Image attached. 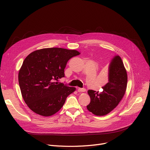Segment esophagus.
<instances>
[{
  "mask_svg": "<svg viewBox=\"0 0 150 150\" xmlns=\"http://www.w3.org/2000/svg\"><path fill=\"white\" fill-rule=\"evenodd\" d=\"M78 92H85L86 91V89L85 88H79L78 89Z\"/></svg>",
  "mask_w": 150,
  "mask_h": 150,
  "instance_id": "34e87169",
  "label": "esophagus"
}]
</instances>
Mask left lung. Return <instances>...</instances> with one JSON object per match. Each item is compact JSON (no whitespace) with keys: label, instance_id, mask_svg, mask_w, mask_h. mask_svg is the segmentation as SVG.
Here are the masks:
<instances>
[{"label":"left lung","instance_id":"1","mask_svg":"<svg viewBox=\"0 0 150 150\" xmlns=\"http://www.w3.org/2000/svg\"><path fill=\"white\" fill-rule=\"evenodd\" d=\"M108 83L102 87L99 93L89 90L91 98L87 109L97 116L108 114L119 104L125 94L127 87V72L119 56L112 59L109 66Z\"/></svg>","mask_w":150,"mask_h":150}]
</instances>
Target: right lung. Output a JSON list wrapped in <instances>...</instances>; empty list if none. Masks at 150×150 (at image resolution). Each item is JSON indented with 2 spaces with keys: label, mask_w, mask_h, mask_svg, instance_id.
<instances>
[{
  "label": "right lung",
  "mask_w": 150,
  "mask_h": 150,
  "mask_svg": "<svg viewBox=\"0 0 150 150\" xmlns=\"http://www.w3.org/2000/svg\"><path fill=\"white\" fill-rule=\"evenodd\" d=\"M76 50L52 47L37 50L26 57L19 72V84L25 103L32 111L43 116L55 114L76 88L59 82Z\"/></svg>",
  "instance_id": "obj_1"
}]
</instances>
